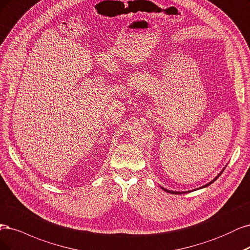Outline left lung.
<instances>
[{
    "mask_svg": "<svg viewBox=\"0 0 250 250\" xmlns=\"http://www.w3.org/2000/svg\"><path fill=\"white\" fill-rule=\"evenodd\" d=\"M221 173H222V172H221ZM221 173H220V174H221ZM220 174H219V175H218V176H216V178H215V179H214V180H213V181H212V182H210V183H208V184H207V185H205V186H203V188H205V187H207V186H208V185H211V184H212V183H214V182H215V181H216V180H217V179H218V178H219V176H220ZM162 189H163V190H164V191H166V192H168V193H173V194H175V193H176V194H178V193H180V194H181V193H185V192H173V191H169V190H167V189H164V188H163V187H162Z\"/></svg>",
    "mask_w": 250,
    "mask_h": 250,
    "instance_id": "8db88e82",
    "label": "left lung"
}]
</instances>
